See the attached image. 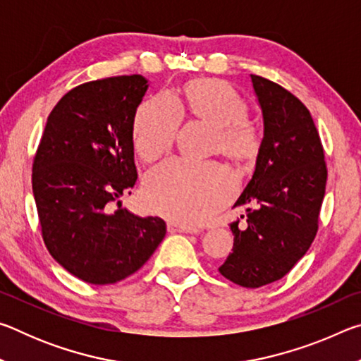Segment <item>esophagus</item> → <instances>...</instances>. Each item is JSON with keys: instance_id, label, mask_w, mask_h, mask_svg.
<instances>
[{"instance_id": "obj_1", "label": "esophagus", "mask_w": 361, "mask_h": 361, "mask_svg": "<svg viewBox=\"0 0 361 361\" xmlns=\"http://www.w3.org/2000/svg\"><path fill=\"white\" fill-rule=\"evenodd\" d=\"M167 229H169V232H195L192 228H188V226H181V224L173 223V221H170L167 224Z\"/></svg>"}]
</instances>
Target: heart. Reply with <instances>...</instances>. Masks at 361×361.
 <instances>
[{"label":"heart","instance_id":"heart-1","mask_svg":"<svg viewBox=\"0 0 361 361\" xmlns=\"http://www.w3.org/2000/svg\"><path fill=\"white\" fill-rule=\"evenodd\" d=\"M245 99L221 79H195L183 90V100L161 94L138 108L133 145L145 161H154L175 142L181 118L188 116L212 129L210 151L245 166L261 149V133L248 121ZM232 194L229 173L215 162L191 164L169 159L145 178V202L172 221L197 226L212 218Z\"/></svg>","mask_w":361,"mask_h":361}]
</instances>
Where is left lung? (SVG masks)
I'll return each mask as SVG.
<instances>
[{
    "label": "left lung",
    "mask_w": 361,
    "mask_h": 361,
    "mask_svg": "<svg viewBox=\"0 0 361 361\" xmlns=\"http://www.w3.org/2000/svg\"><path fill=\"white\" fill-rule=\"evenodd\" d=\"M252 82L262 143L252 180L235 202L247 205V224L231 223L234 247L218 271L237 285L259 288L286 276L314 242L326 166L309 109L266 78L252 75Z\"/></svg>",
    "instance_id": "8db88e82"
}]
</instances>
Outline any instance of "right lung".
Wrapping results in <instances>:
<instances>
[{"instance_id": "1", "label": "right lung", "mask_w": 361, "mask_h": 361, "mask_svg": "<svg viewBox=\"0 0 361 361\" xmlns=\"http://www.w3.org/2000/svg\"><path fill=\"white\" fill-rule=\"evenodd\" d=\"M149 87L142 75L71 89L49 114L33 162V195L52 258L94 285L137 272L166 237L162 218L122 207L138 178L137 108Z\"/></svg>"}]
</instances>
